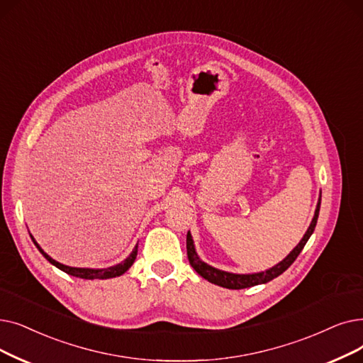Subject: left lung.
<instances>
[{
    "instance_id": "obj_1",
    "label": "left lung",
    "mask_w": 363,
    "mask_h": 363,
    "mask_svg": "<svg viewBox=\"0 0 363 363\" xmlns=\"http://www.w3.org/2000/svg\"><path fill=\"white\" fill-rule=\"evenodd\" d=\"M319 209H320V199H319V203H318L316 212H314V218L311 220V224H310L307 233L304 234V238L301 239V242L296 245V247L291 252V254L285 259H283L281 262H279L277 265H274L273 269H270V270H265L262 273H255V274H233V273H227V272H220L218 269H213V267L208 265L206 262H203L197 257L190 231L186 233V255H188V261H190L193 269L203 279L209 280L211 283H213V285L223 286V288H227V289H245V288H250V286H255V285H261V283H267V281L276 279L277 276H280L283 272H286L289 267L292 265V262L296 259V257L301 254V250L304 249L307 240L310 239V235L314 231V227H316L318 216H319Z\"/></svg>"
}]
</instances>
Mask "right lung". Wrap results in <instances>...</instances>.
I'll return each mask as SVG.
<instances>
[{
	"label": "right lung",
	"instance_id": "right-lung-1",
	"mask_svg": "<svg viewBox=\"0 0 363 363\" xmlns=\"http://www.w3.org/2000/svg\"><path fill=\"white\" fill-rule=\"evenodd\" d=\"M30 239H33L34 245L38 247V250H40L41 254L44 255V258H45L47 261H49L50 264L56 265L59 270L65 272V273H68V274H71V276L80 277V279H89V280H93V279H111V277L121 276L123 273H125V272H128V270L130 269L132 264L135 262L136 255H138V246H135L133 252H132V254H130L128 258H125L121 264H117V265H114V267H109V269H102V270H93V269H77V267H68V265H64V264H60V262L55 261L53 258H50L49 255H47L45 252L38 246V243L34 240L33 235H30Z\"/></svg>",
	"mask_w": 363,
	"mask_h": 363
}]
</instances>
